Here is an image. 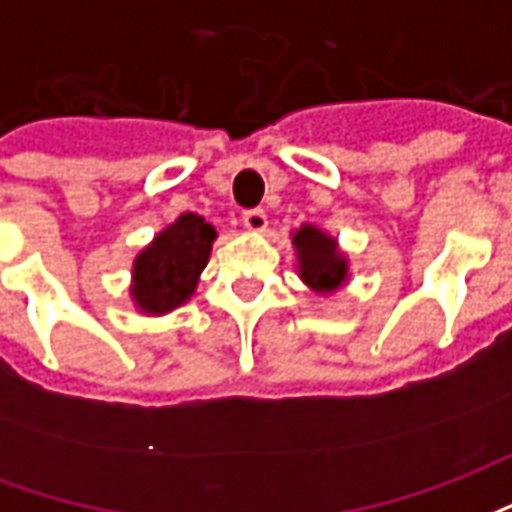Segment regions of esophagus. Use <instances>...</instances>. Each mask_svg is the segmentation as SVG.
<instances>
[{"mask_svg": "<svg viewBox=\"0 0 512 512\" xmlns=\"http://www.w3.org/2000/svg\"><path fill=\"white\" fill-rule=\"evenodd\" d=\"M244 227L249 233H263L268 227L266 211L263 208H252V211H244Z\"/></svg>", "mask_w": 512, "mask_h": 512, "instance_id": "esophagus-1", "label": "esophagus"}]
</instances>
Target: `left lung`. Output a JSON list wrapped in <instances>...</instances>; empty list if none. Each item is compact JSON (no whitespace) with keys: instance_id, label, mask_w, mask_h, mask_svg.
Wrapping results in <instances>:
<instances>
[{"instance_id":"8db88e82","label":"left lung","mask_w":512,"mask_h":512,"mask_svg":"<svg viewBox=\"0 0 512 512\" xmlns=\"http://www.w3.org/2000/svg\"><path fill=\"white\" fill-rule=\"evenodd\" d=\"M290 244L296 252V274L315 293L329 299L348 285L351 260L345 255L337 238L321 230L318 224L304 222L290 230Z\"/></svg>"}]
</instances>
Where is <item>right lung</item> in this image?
Instances as JSON below:
<instances>
[{"instance_id":"1","label":"right lung","mask_w":512,"mask_h":512,"mask_svg":"<svg viewBox=\"0 0 512 512\" xmlns=\"http://www.w3.org/2000/svg\"><path fill=\"white\" fill-rule=\"evenodd\" d=\"M216 235V227L200 213H180L175 222L153 235L131 266L128 296L134 310L158 318L183 307L200 285Z\"/></svg>"}]
</instances>
